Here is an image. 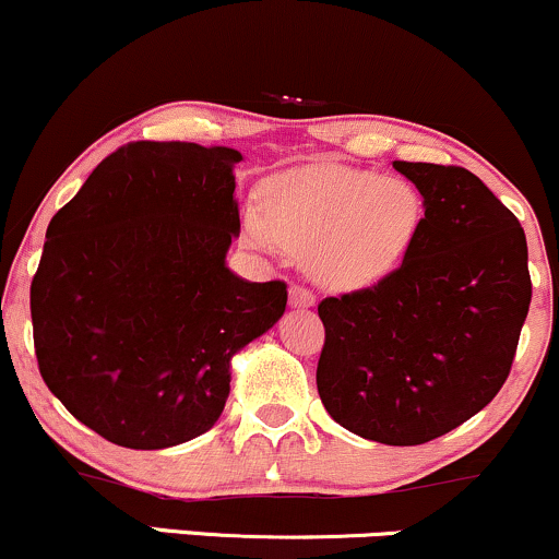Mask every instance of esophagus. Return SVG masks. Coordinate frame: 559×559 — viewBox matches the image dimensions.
<instances>
[{"label": "esophagus", "mask_w": 559, "mask_h": 559, "mask_svg": "<svg viewBox=\"0 0 559 559\" xmlns=\"http://www.w3.org/2000/svg\"><path fill=\"white\" fill-rule=\"evenodd\" d=\"M317 304V296L304 285H293L290 287V306L293 309H311Z\"/></svg>", "instance_id": "34e87169"}]
</instances>
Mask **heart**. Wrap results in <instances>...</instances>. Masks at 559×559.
I'll return each instance as SVG.
<instances>
[{
  "label": "heart",
  "instance_id": "b5f03b06",
  "mask_svg": "<svg viewBox=\"0 0 559 559\" xmlns=\"http://www.w3.org/2000/svg\"><path fill=\"white\" fill-rule=\"evenodd\" d=\"M423 216V195L412 181L322 166L274 179L266 211L248 205L242 229L255 248L300 255L319 285L359 290L404 261Z\"/></svg>",
  "mask_w": 559,
  "mask_h": 559
}]
</instances>
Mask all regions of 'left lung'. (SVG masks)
<instances>
[{
	"label": "left lung",
	"instance_id": "left-lung-1",
	"mask_svg": "<svg viewBox=\"0 0 559 559\" xmlns=\"http://www.w3.org/2000/svg\"><path fill=\"white\" fill-rule=\"evenodd\" d=\"M425 203L415 246L378 285L324 298L317 388L337 425L417 447L478 415L510 374L531 306L525 231L460 166L393 160Z\"/></svg>",
	"mask_w": 559,
	"mask_h": 559
}]
</instances>
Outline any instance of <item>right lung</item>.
<instances>
[{
    "instance_id": "1",
    "label": "right lung",
    "mask_w": 559,
    "mask_h": 559,
    "mask_svg": "<svg viewBox=\"0 0 559 559\" xmlns=\"http://www.w3.org/2000/svg\"><path fill=\"white\" fill-rule=\"evenodd\" d=\"M231 147L129 142L55 213L31 282L39 372L86 428L127 449L203 436L231 356L277 324L280 280L227 266L240 235Z\"/></svg>"
}]
</instances>
